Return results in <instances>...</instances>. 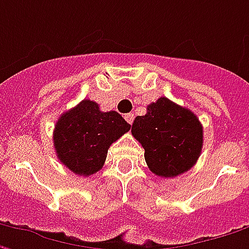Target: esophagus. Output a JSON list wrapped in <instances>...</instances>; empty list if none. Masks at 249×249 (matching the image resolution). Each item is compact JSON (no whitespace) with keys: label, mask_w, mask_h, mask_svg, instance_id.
I'll use <instances>...</instances> for the list:
<instances>
[{"label":"esophagus","mask_w":249,"mask_h":249,"mask_svg":"<svg viewBox=\"0 0 249 249\" xmlns=\"http://www.w3.org/2000/svg\"><path fill=\"white\" fill-rule=\"evenodd\" d=\"M124 118L126 120V123H128V124H132V123H134V114L132 113L125 114Z\"/></svg>","instance_id":"obj_1"}]
</instances>
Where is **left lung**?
<instances>
[{"label": "left lung", "mask_w": 249, "mask_h": 249, "mask_svg": "<svg viewBox=\"0 0 249 249\" xmlns=\"http://www.w3.org/2000/svg\"><path fill=\"white\" fill-rule=\"evenodd\" d=\"M145 149L149 170L159 177H177L194 167L203 145V129L198 117L167 97L147 106L131 129Z\"/></svg>", "instance_id": "obj_1"}]
</instances>
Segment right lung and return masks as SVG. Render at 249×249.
<instances>
[{
    "label": "right lung",
    "instance_id": "1",
    "mask_svg": "<svg viewBox=\"0 0 249 249\" xmlns=\"http://www.w3.org/2000/svg\"><path fill=\"white\" fill-rule=\"evenodd\" d=\"M129 129L131 125L117 111L104 113L97 103L82 100L55 124V153L72 173L89 177L103 167L111 143Z\"/></svg>",
    "mask_w": 249,
    "mask_h": 249
}]
</instances>
